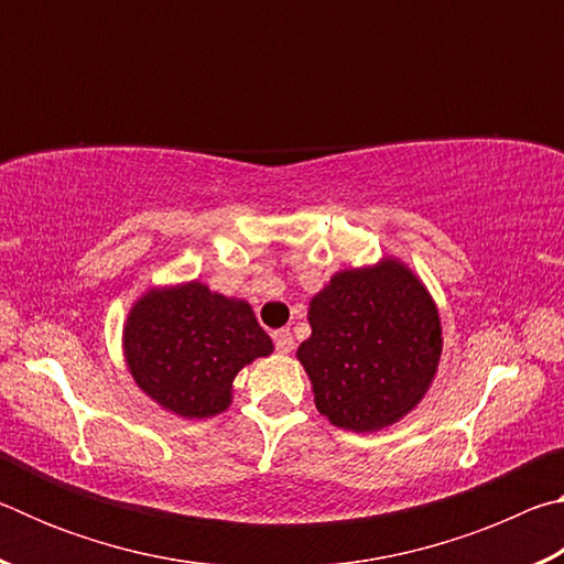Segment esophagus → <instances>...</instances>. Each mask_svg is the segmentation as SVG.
Wrapping results in <instances>:
<instances>
[{
  "instance_id": "34e87169",
  "label": "esophagus",
  "mask_w": 564,
  "mask_h": 564,
  "mask_svg": "<svg viewBox=\"0 0 564 564\" xmlns=\"http://www.w3.org/2000/svg\"><path fill=\"white\" fill-rule=\"evenodd\" d=\"M273 343H275V350L279 352H291L293 350V333L289 330V328H281V330H275L273 333Z\"/></svg>"
}]
</instances>
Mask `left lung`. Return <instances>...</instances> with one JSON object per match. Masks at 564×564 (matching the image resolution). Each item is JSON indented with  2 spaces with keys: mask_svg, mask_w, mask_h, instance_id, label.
I'll return each mask as SVG.
<instances>
[{
  "mask_svg": "<svg viewBox=\"0 0 564 564\" xmlns=\"http://www.w3.org/2000/svg\"><path fill=\"white\" fill-rule=\"evenodd\" d=\"M311 338L299 360L321 415L376 433L408 415L431 388L443 352L437 305L398 259L338 271L311 299Z\"/></svg>",
  "mask_w": 564,
  "mask_h": 564,
  "instance_id": "1",
  "label": "left lung"
}]
</instances>
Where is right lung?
Wrapping results in <instances>:
<instances>
[{
	"instance_id": "1",
	"label": "right lung",
	"mask_w": 564,
	"mask_h": 564,
	"mask_svg": "<svg viewBox=\"0 0 564 564\" xmlns=\"http://www.w3.org/2000/svg\"><path fill=\"white\" fill-rule=\"evenodd\" d=\"M271 352L251 305L198 281L147 291L123 326V356L137 386L188 420L224 413L238 370Z\"/></svg>"
}]
</instances>
